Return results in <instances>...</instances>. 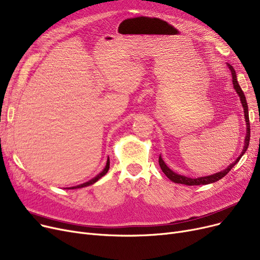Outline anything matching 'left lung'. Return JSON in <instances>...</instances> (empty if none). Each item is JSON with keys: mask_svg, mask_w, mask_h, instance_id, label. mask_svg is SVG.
I'll return each mask as SVG.
<instances>
[{"mask_svg": "<svg viewBox=\"0 0 260 260\" xmlns=\"http://www.w3.org/2000/svg\"><path fill=\"white\" fill-rule=\"evenodd\" d=\"M229 68L232 72V77H233V84H234V88L235 90H236V92L238 93L239 97H240V101H241V104H242V107L244 109V117H245V121H246V137H245V141H244V148L243 150L240 154V156L235 160V162L233 164H231L226 169H224L223 171H220L218 172V174H215V175H212V176H208V177H202V178H197V179H190V178H187V177H184V176H180L178 174H176V172L172 171L171 169H169L166 164L164 163V160L162 159V157H158V164H159V167L160 169H162V171L164 172V174L166 175V177L168 179H170L172 182L175 183H178V184H184V185H188V186H193V185H205V184H209V183H214L216 181H219L220 179L223 178L224 176H226L229 174V171L236 165L238 162L240 157L244 154V152L246 151V149H248L249 147V143H250V134H251V129H250V119H249V110H248V103H246V100H245V96L241 90V88L239 86V83L237 81V77H236V72H235L234 68L229 64Z\"/></svg>", "mask_w": 260, "mask_h": 260, "instance_id": "8db88e82", "label": "left lung"}]
</instances>
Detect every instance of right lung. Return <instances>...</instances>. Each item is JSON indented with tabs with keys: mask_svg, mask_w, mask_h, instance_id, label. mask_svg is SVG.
I'll return each instance as SVG.
<instances>
[{
	"mask_svg": "<svg viewBox=\"0 0 260 260\" xmlns=\"http://www.w3.org/2000/svg\"><path fill=\"white\" fill-rule=\"evenodd\" d=\"M109 167H110V159H109V157H108V160H107V165H106V167H105V169L101 172L100 175H97L94 179H92V180H90L89 182H86V183H83V184H80V185H78V186H74V187H71L70 189H75V188H81V187H85V186H89V185H92V184H94L95 182H97L98 180H100L102 177H104L107 172H108V170H109Z\"/></svg>",
	"mask_w": 260,
	"mask_h": 260,
	"instance_id": "1",
	"label": "right lung"
}]
</instances>
